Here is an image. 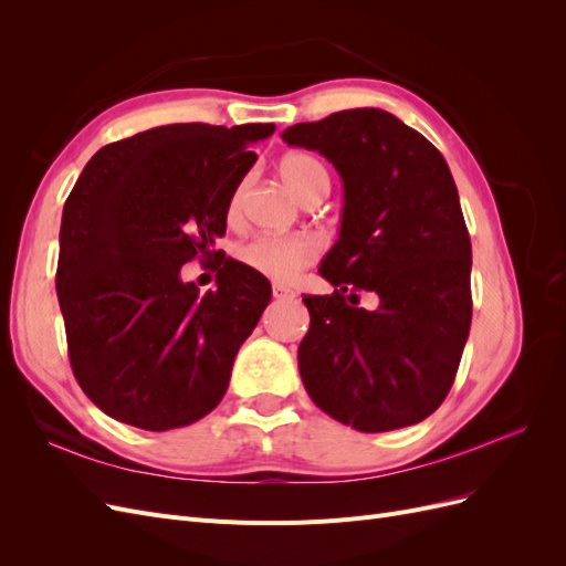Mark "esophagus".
<instances>
[{
  "instance_id": "esophagus-1",
  "label": "esophagus",
  "mask_w": 566,
  "mask_h": 566,
  "mask_svg": "<svg viewBox=\"0 0 566 566\" xmlns=\"http://www.w3.org/2000/svg\"><path fill=\"white\" fill-rule=\"evenodd\" d=\"M273 297H279V300H290V297H295V293L290 287H285V285H273Z\"/></svg>"
}]
</instances>
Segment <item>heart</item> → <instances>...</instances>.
Returning a JSON list of instances; mask_svg holds the SVG:
<instances>
[{"instance_id": "1", "label": "heart", "mask_w": 566, "mask_h": 566, "mask_svg": "<svg viewBox=\"0 0 566 566\" xmlns=\"http://www.w3.org/2000/svg\"><path fill=\"white\" fill-rule=\"evenodd\" d=\"M281 177L290 186L300 200H306L312 193H316L321 186H328V172L325 167L306 153H287L281 160ZM245 184H241L233 191L229 202V214L235 217L243 208ZM318 256V243L312 235H271L262 233L250 238L248 243L238 248V260L252 271L262 273V276L276 281V283H290L302 269L310 266Z\"/></svg>"}]
</instances>
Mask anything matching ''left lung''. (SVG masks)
I'll use <instances>...</instances> for the list:
<instances>
[{"mask_svg":"<svg viewBox=\"0 0 566 566\" xmlns=\"http://www.w3.org/2000/svg\"><path fill=\"white\" fill-rule=\"evenodd\" d=\"M283 142L318 150L345 188L337 243L318 273L333 295H306L297 349L312 401L358 432H389L447 399L472 323L470 233L441 153L380 108L287 127ZM375 292V313L356 307Z\"/></svg>","mask_w":566,"mask_h":566,"instance_id":"8db88e82","label":"left lung"}]
</instances>
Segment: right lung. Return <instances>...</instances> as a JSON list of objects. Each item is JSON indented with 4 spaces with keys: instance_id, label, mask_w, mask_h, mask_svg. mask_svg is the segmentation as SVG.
Listing matches in <instances>:
<instances>
[{
    "instance_id": "right-lung-1",
    "label": "right lung",
    "mask_w": 566,
    "mask_h": 566,
    "mask_svg": "<svg viewBox=\"0 0 566 566\" xmlns=\"http://www.w3.org/2000/svg\"><path fill=\"white\" fill-rule=\"evenodd\" d=\"M276 125L153 127L101 148L63 205L56 295L82 391L148 432L186 427L227 394L233 358L271 285L219 256L231 196ZM193 255L220 260L218 290L180 281Z\"/></svg>"
}]
</instances>
